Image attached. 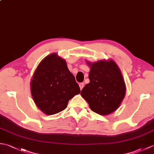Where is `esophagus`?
Masks as SVG:
<instances>
[{
    "mask_svg": "<svg viewBox=\"0 0 154 154\" xmlns=\"http://www.w3.org/2000/svg\"><path fill=\"white\" fill-rule=\"evenodd\" d=\"M79 87H80V89L82 90V89H83L84 85H85V84H84V83H80L79 84Z\"/></svg>",
    "mask_w": 154,
    "mask_h": 154,
    "instance_id": "esophagus-1",
    "label": "esophagus"
}]
</instances>
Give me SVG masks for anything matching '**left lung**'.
<instances>
[{
    "instance_id": "1",
    "label": "left lung",
    "mask_w": 154,
    "mask_h": 154,
    "mask_svg": "<svg viewBox=\"0 0 154 154\" xmlns=\"http://www.w3.org/2000/svg\"><path fill=\"white\" fill-rule=\"evenodd\" d=\"M89 83L81 91L90 109L100 115L114 112L120 105L126 93L125 83L116 63L112 60H100L91 63Z\"/></svg>"
}]
</instances>
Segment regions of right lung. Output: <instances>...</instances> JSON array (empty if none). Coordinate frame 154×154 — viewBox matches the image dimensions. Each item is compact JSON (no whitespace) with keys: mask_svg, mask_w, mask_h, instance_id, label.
Instances as JSON below:
<instances>
[{"mask_svg":"<svg viewBox=\"0 0 154 154\" xmlns=\"http://www.w3.org/2000/svg\"><path fill=\"white\" fill-rule=\"evenodd\" d=\"M30 89L34 103L47 115L66 109L69 100L81 91L66 62L54 53L38 65L31 80Z\"/></svg>","mask_w":154,"mask_h":154,"instance_id":"add662e5","label":"right lung"}]
</instances>
